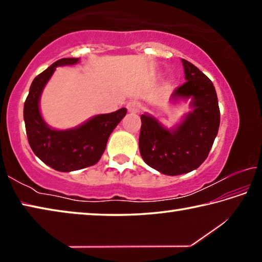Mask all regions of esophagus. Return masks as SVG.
<instances>
[{"instance_id": "34e87169", "label": "esophagus", "mask_w": 262, "mask_h": 262, "mask_svg": "<svg viewBox=\"0 0 262 262\" xmlns=\"http://www.w3.org/2000/svg\"><path fill=\"white\" fill-rule=\"evenodd\" d=\"M141 108H142V105L140 101H137V100H132L127 104V110H128V112H130V113L140 112Z\"/></svg>"}]
</instances>
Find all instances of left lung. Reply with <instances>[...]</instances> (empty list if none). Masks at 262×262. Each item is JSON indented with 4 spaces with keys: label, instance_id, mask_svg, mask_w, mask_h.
I'll return each instance as SVG.
<instances>
[{
    "label": "left lung",
    "instance_id": "8db88e82",
    "mask_svg": "<svg viewBox=\"0 0 262 262\" xmlns=\"http://www.w3.org/2000/svg\"><path fill=\"white\" fill-rule=\"evenodd\" d=\"M186 82L176 89L172 99L192 97L193 112L174 130L156 119L141 115L140 152L150 167L163 174L178 176L198 168L206 161L220 127V107L214 84L201 70L181 59Z\"/></svg>",
    "mask_w": 262,
    "mask_h": 262
}]
</instances>
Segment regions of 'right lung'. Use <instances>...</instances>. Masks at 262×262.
<instances>
[{
	"mask_svg": "<svg viewBox=\"0 0 262 262\" xmlns=\"http://www.w3.org/2000/svg\"><path fill=\"white\" fill-rule=\"evenodd\" d=\"M77 62L76 57H64L39 74L31 84L24 103L25 129L31 149L48 166L61 172L95 165L105 151L111 133L127 113L126 108H120L113 113L97 115L84 125L69 130H55L46 125L39 112L42 89L56 67Z\"/></svg>",
	"mask_w": 262,
	"mask_h": 262,
	"instance_id": "right-lung-1",
	"label": "right lung"
}]
</instances>
